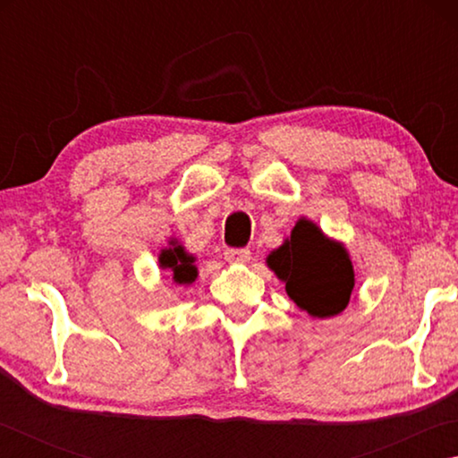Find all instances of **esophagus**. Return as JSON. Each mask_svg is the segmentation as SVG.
<instances>
[{"label":"esophagus","mask_w":458,"mask_h":458,"mask_svg":"<svg viewBox=\"0 0 458 458\" xmlns=\"http://www.w3.org/2000/svg\"><path fill=\"white\" fill-rule=\"evenodd\" d=\"M224 259L228 262H248L250 260V250L248 248H226Z\"/></svg>","instance_id":"obj_1"}]
</instances>
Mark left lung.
I'll return each mask as SVG.
<instances>
[{
	"mask_svg": "<svg viewBox=\"0 0 458 458\" xmlns=\"http://www.w3.org/2000/svg\"><path fill=\"white\" fill-rule=\"evenodd\" d=\"M267 267L284 283L293 303L317 319L335 317L350 305L355 284L350 252L313 220L299 218L291 236L270 250Z\"/></svg>",
	"mask_w": 458,
	"mask_h": 458,
	"instance_id": "1",
	"label": "left lung"
}]
</instances>
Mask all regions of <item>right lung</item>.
<instances>
[{"label": "right lung", "instance_id": "right-lung-1", "mask_svg": "<svg viewBox=\"0 0 458 458\" xmlns=\"http://www.w3.org/2000/svg\"><path fill=\"white\" fill-rule=\"evenodd\" d=\"M169 246L159 250V268L169 270L175 284L188 286L196 283L198 278V267L196 257L185 250V246L177 238H169Z\"/></svg>", "mask_w": 458, "mask_h": 458}]
</instances>
